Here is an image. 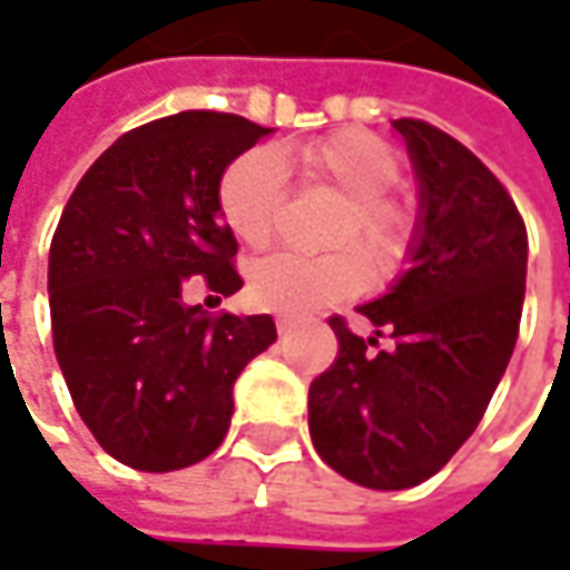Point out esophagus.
<instances>
[{"label":"esophagus","mask_w":570,"mask_h":570,"mask_svg":"<svg viewBox=\"0 0 570 570\" xmlns=\"http://www.w3.org/2000/svg\"><path fill=\"white\" fill-rule=\"evenodd\" d=\"M275 330H278V336H288V333L295 330V320H292V317H278V320H275Z\"/></svg>","instance_id":"esophagus-1"}]
</instances>
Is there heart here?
Instances as JSON below:
<instances>
[{"instance_id": "b5f03b06", "label": "heart", "mask_w": 570, "mask_h": 570, "mask_svg": "<svg viewBox=\"0 0 570 570\" xmlns=\"http://www.w3.org/2000/svg\"><path fill=\"white\" fill-rule=\"evenodd\" d=\"M301 180L311 187L336 189L345 203L330 230L333 247L358 244L377 269L390 273L403 263L412 244V215L390 196L403 167L390 145L362 132L342 129L297 151ZM288 196V174L273 148H250L237 155L218 180V208L234 237L247 247L273 240L278 212ZM371 285V266L358 250L326 256L273 253L253 263L247 273V297L253 307L273 314H311L362 295Z\"/></svg>"}]
</instances>
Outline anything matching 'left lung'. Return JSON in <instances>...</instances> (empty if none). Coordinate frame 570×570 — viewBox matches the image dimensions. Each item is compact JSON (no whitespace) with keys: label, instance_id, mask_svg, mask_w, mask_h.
Returning a JSON list of instances; mask_svg holds the SVG:
<instances>
[{"label":"left lung","instance_id":"obj_1","mask_svg":"<svg viewBox=\"0 0 570 570\" xmlns=\"http://www.w3.org/2000/svg\"><path fill=\"white\" fill-rule=\"evenodd\" d=\"M393 126L419 177L412 269L358 307L393 348L330 317L340 355L307 393L323 463L381 492L431 479L482 422L527 292V225L511 193L438 126L409 117Z\"/></svg>","mask_w":570,"mask_h":570}]
</instances>
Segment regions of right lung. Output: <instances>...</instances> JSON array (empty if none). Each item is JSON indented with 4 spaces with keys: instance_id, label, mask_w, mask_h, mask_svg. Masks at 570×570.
Instances as JSON below:
<instances>
[{
    "instance_id": "right-lung-1",
    "label": "right lung",
    "mask_w": 570,
    "mask_h": 570,
    "mask_svg": "<svg viewBox=\"0 0 570 570\" xmlns=\"http://www.w3.org/2000/svg\"><path fill=\"white\" fill-rule=\"evenodd\" d=\"M273 129L184 110L129 129L85 170L50 244V320L81 422L114 460L170 472L225 441L234 381L275 342L269 314L208 317L184 301L240 292L222 222L225 167Z\"/></svg>"
}]
</instances>
